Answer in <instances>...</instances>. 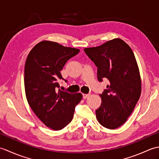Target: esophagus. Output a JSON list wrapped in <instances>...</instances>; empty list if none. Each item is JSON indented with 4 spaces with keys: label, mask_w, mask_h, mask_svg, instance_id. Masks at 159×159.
Instances as JSON below:
<instances>
[{
    "label": "esophagus",
    "mask_w": 159,
    "mask_h": 159,
    "mask_svg": "<svg viewBox=\"0 0 159 159\" xmlns=\"http://www.w3.org/2000/svg\"><path fill=\"white\" fill-rule=\"evenodd\" d=\"M89 96H90V93H88V94L83 93V98L84 99H86V98H89Z\"/></svg>",
    "instance_id": "1"
}]
</instances>
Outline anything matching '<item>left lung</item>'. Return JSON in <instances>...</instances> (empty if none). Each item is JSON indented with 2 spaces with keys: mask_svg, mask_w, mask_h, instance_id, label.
Here are the masks:
<instances>
[{
  "mask_svg": "<svg viewBox=\"0 0 159 159\" xmlns=\"http://www.w3.org/2000/svg\"><path fill=\"white\" fill-rule=\"evenodd\" d=\"M98 67L99 81L107 79L109 85L100 94L102 102L96 118L109 129L123 125L133 112L141 93V80L135 57L127 43L120 38L84 49Z\"/></svg>",
  "mask_w": 159,
  "mask_h": 159,
  "instance_id": "obj_1",
  "label": "left lung"
}]
</instances>
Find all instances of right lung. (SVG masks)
Wrapping results in <instances>:
<instances>
[{
	"instance_id": "right-lung-1",
	"label": "right lung",
	"mask_w": 159,
	"mask_h": 159,
	"mask_svg": "<svg viewBox=\"0 0 159 159\" xmlns=\"http://www.w3.org/2000/svg\"><path fill=\"white\" fill-rule=\"evenodd\" d=\"M44 40L33 47L25 66V89L29 106L39 119L54 130H61L72 120L74 108L83 98L80 93L63 92L57 83L67 61L79 52Z\"/></svg>"
}]
</instances>
